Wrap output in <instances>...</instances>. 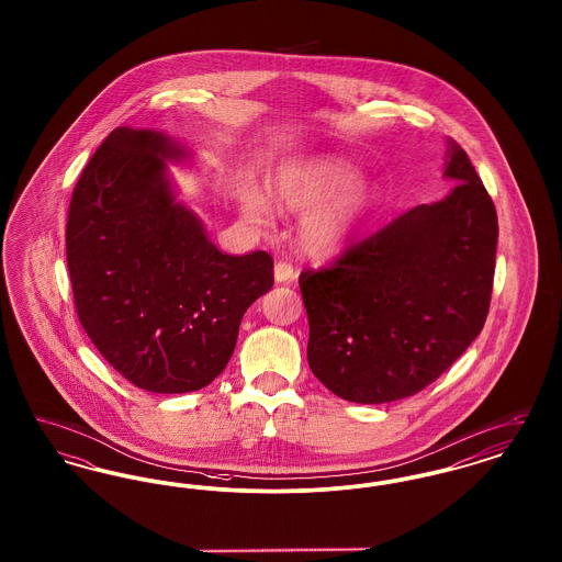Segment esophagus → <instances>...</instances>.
Here are the masks:
<instances>
[{"mask_svg":"<svg viewBox=\"0 0 562 562\" xmlns=\"http://www.w3.org/2000/svg\"><path fill=\"white\" fill-rule=\"evenodd\" d=\"M273 280H276V282H293V266H291V263H284V261H278V263L273 266Z\"/></svg>","mask_w":562,"mask_h":562,"instance_id":"obj_1","label":"esophagus"}]
</instances>
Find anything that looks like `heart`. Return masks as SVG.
<instances>
[{
	"label": "heart",
	"instance_id": "1",
	"mask_svg": "<svg viewBox=\"0 0 562 562\" xmlns=\"http://www.w3.org/2000/svg\"><path fill=\"white\" fill-rule=\"evenodd\" d=\"M356 172L335 158L291 160L280 164L269 177V202L284 213H305L299 225L301 246L312 255L339 252L376 198L371 183H353ZM241 213L261 225L268 218V202L255 193H241Z\"/></svg>",
	"mask_w": 562,
	"mask_h": 562
}]
</instances>
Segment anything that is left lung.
Masks as SVG:
<instances>
[{"label":"left lung","instance_id":"obj_1","mask_svg":"<svg viewBox=\"0 0 562 562\" xmlns=\"http://www.w3.org/2000/svg\"><path fill=\"white\" fill-rule=\"evenodd\" d=\"M453 186L328 269H305L299 289L310 321L307 362L339 398L402 401L445 373L481 335L488 314L497 213L468 154L447 138Z\"/></svg>","mask_w":562,"mask_h":562}]
</instances>
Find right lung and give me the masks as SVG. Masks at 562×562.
Returning <instances> with one entry per match:
<instances>
[{
    "instance_id": "1",
    "label": "right lung",
    "mask_w": 562,
    "mask_h": 562,
    "mask_svg": "<svg viewBox=\"0 0 562 562\" xmlns=\"http://www.w3.org/2000/svg\"><path fill=\"white\" fill-rule=\"evenodd\" d=\"M172 136L120 126L81 170L67 266L81 326L136 387L186 394L227 367L244 312L273 286L266 250L223 255L170 181Z\"/></svg>"
}]
</instances>
